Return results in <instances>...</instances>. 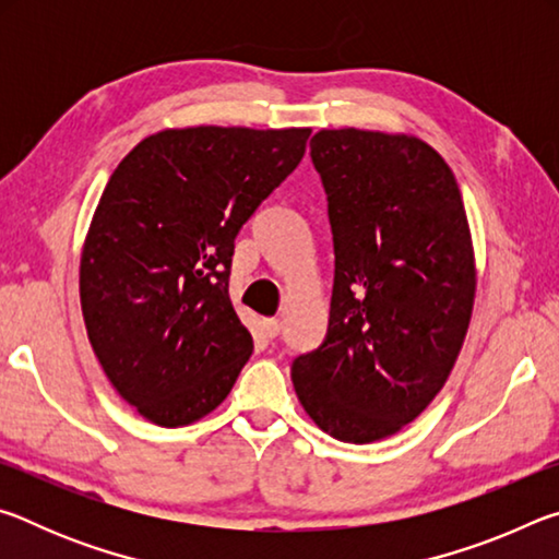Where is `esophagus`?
Listing matches in <instances>:
<instances>
[{
  "mask_svg": "<svg viewBox=\"0 0 559 559\" xmlns=\"http://www.w3.org/2000/svg\"><path fill=\"white\" fill-rule=\"evenodd\" d=\"M263 330H266L269 337H276L281 333V320L278 318H266V320H263Z\"/></svg>",
  "mask_w": 559,
  "mask_h": 559,
  "instance_id": "1",
  "label": "esophagus"
}]
</instances>
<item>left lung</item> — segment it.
<instances>
[{
	"label": "left lung",
	"mask_w": 559,
	"mask_h": 559,
	"mask_svg": "<svg viewBox=\"0 0 559 559\" xmlns=\"http://www.w3.org/2000/svg\"><path fill=\"white\" fill-rule=\"evenodd\" d=\"M310 157L335 241L330 328L293 362L302 409L330 437L402 431L447 384L476 302V251L451 167L409 132L323 128Z\"/></svg>",
	"instance_id": "8db88e82"
}]
</instances>
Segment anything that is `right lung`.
I'll return each mask as SVG.
<instances>
[{
    "label": "right lung",
    "instance_id": "right-lung-1",
    "mask_svg": "<svg viewBox=\"0 0 559 559\" xmlns=\"http://www.w3.org/2000/svg\"><path fill=\"white\" fill-rule=\"evenodd\" d=\"M308 135L165 128L112 169L81 251L83 323L116 392L157 427L212 414L251 357L229 298L234 239Z\"/></svg>",
    "mask_w": 559,
    "mask_h": 559
}]
</instances>
